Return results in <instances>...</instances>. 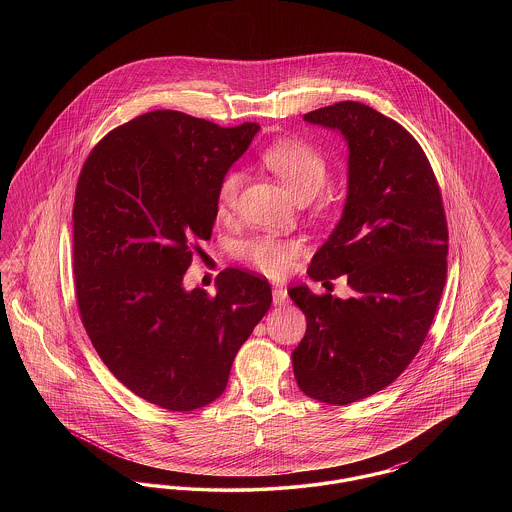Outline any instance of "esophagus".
<instances>
[{
    "label": "esophagus",
    "instance_id": "1",
    "mask_svg": "<svg viewBox=\"0 0 512 512\" xmlns=\"http://www.w3.org/2000/svg\"><path fill=\"white\" fill-rule=\"evenodd\" d=\"M272 303L274 305H286L288 303V292L284 286H274L272 290Z\"/></svg>",
    "mask_w": 512,
    "mask_h": 512
}]
</instances>
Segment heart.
<instances>
[{"label": "heart", "mask_w": 512, "mask_h": 512, "mask_svg": "<svg viewBox=\"0 0 512 512\" xmlns=\"http://www.w3.org/2000/svg\"><path fill=\"white\" fill-rule=\"evenodd\" d=\"M261 161L292 190L299 201L313 199L326 186L330 176L326 157L313 144L301 140H282L268 146L261 155ZM242 182L244 174L236 169H228L220 176L217 188L220 213L234 207ZM299 251L301 244L297 240H284L267 234L253 236L242 244L245 261L272 278L288 274Z\"/></svg>", "instance_id": "b5f03b06"}]
</instances>
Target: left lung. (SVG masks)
<instances>
[{
	"mask_svg": "<svg viewBox=\"0 0 512 512\" xmlns=\"http://www.w3.org/2000/svg\"><path fill=\"white\" fill-rule=\"evenodd\" d=\"M303 119L340 130L349 146L343 217L309 276L345 274L353 297L288 292L307 318L293 376L305 395L347 405L390 386L420 351L445 286L449 232L432 165L399 122L359 101Z\"/></svg>",
	"mask_w": 512,
	"mask_h": 512,
	"instance_id": "8db88e82",
	"label": "left lung"
}]
</instances>
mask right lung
I'll return each instance as SVG.
<instances>
[{
    "label": "right lung",
    "mask_w": 512,
    "mask_h": 512,
    "mask_svg": "<svg viewBox=\"0 0 512 512\" xmlns=\"http://www.w3.org/2000/svg\"><path fill=\"white\" fill-rule=\"evenodd\" d=\"M259 128L149 111L101 138L78 176L73 272L82 324L122 386L161 409L215 401L272 303L267 280L240 268L220 272L215 295L182 288L197 240H211L220 176Z\"/></svg>",
    "instance_id": "obj_1"
}]
</instances>
